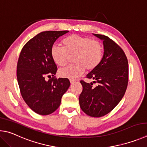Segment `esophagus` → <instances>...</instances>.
Listing matches in <instances>:
<instances>
[{
  "instance_id": "34e87169",
  "label": "esophagus",
  "mask_w": 147,
  "mask_h": 147,
  "mask_svg": "<svg viewBox=\"0 0 147 147\" xmlns=\"http://www.w3.org/2000/svg\"><path fill=\"white\" fill-rule=\"evenodd\" d=\"M69 82H70L71 84H74V83H76V80H74V79H69Z\"/></svg>"
}]
</instances>
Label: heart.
Masks as SVG:
<instances>
[{"label": "heart", "instance_id": "heart-1", "mask_svg": "<svg viewBox=\"0 0 147 147\" xmlns=\"http://www.w3.org/2000/svg\"><path fill=\"white\" fill-rule=\"evenodd\" d=\"M63 46L53 45L51 48V56L59 66L66 63L68 55H73L75 63L68 64L59 69V76L63 78L75 79L82 76L85 68L92 70L99 65L102 56L101 43L91 38L74 34L63 41Z\"/></svg>", "mask_w": 147, "mask_h": 147}]
</instances>
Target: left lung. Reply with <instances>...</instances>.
<instances>
[{
	"mask_svg": "<svg viewBox=\"0 0 147 147\" xmlns=\"http://www.w3.org/2000/svg\"><path fill=\"white\" fill-rule=\"evenodd\" d=\"M102 40L103 55L96 68L86 75L98 85L81 81L83 92L79 101L81 110L86 114L100 117L109 114L124 96L128 78V60L124 51L114 41L105 35L94 34Z\"/></svg>",
	"mask_w": 147,
	"mask_h": 147,
	"instance_id": "8db88e82",
	"label": "left lung"
}]
</instances>
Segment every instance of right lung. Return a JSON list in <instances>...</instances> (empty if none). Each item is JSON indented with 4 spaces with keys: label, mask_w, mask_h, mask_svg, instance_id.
<instances>
[{
    "label": "right lung",
    "mask_w": 147,
    "mask_h": 147,
    "mask_svg": "<svg viewBox=\"0 0 147 147\" xmlns=\"http://www.w3.org/2000/svg\"><path fill=\"white\" fill-rule=\"evenodd\" d=\"M68 31H46L38 33L22 48L17 67V78L23 99L33 112L46 115L55 112L70 83L68 79L45 77L55 75L57 66L51 48Z\"/></svg>",
    "instance_id": "add662e5"
}]
</instances>
